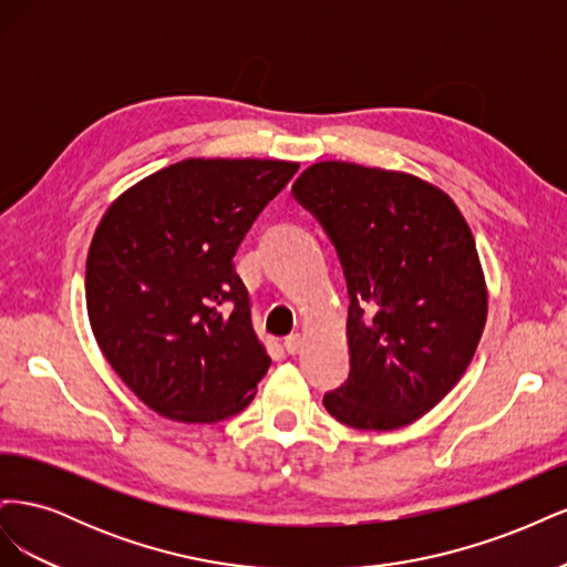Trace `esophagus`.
I'll return each instance as SVG.
<instances>
[{
    "label": "esophagus",
    "instance_id": "esophagus-1",
    "mask_svg": "<svg viewBox=\"0 0 567 567\" xmlns=\"http://www.w3.org/2000/svg\"><path fill=\"white\" fill-rule=\"evenodd\" d=\"M284 348L288 354H298L300 348H302V336L300 333H290L286 340H284Z\"/></svg>",
    "mask_w": 567,
    "mask_h": 567
}]
</instances>
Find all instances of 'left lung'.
<instances>
[{"mask_svg":"<svg viewBox=\"0 0 567 567\" xmlns=\"http://www.w3.org/2000/svg\"><path fill=\"white\" fill-rule=\"evenodd\" d=\"M293 196L331 238L350 296V375L326 411L357 431L409 425L458 383L485 329L466 219L433 184L340 161L307 167Z\"/></svg>","mask_w":567,"mask_h":567,"instance_id":"8db88e82","label":"left lung"}]
</instances>
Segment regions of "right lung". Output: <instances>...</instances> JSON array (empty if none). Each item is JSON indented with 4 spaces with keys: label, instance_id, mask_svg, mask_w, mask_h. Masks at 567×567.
<instances>
[{
    "label": "right lung",
    "instance_id": "right-lung-1",
    "mask_svg": "<svg viewBox=\"0 0 567 567\" xmlns=\"http://www.w3.org/2000/svg\"><path fill=\"white\" fill-rule=\"evenodd\" d=\"M298 167L188 158L134 184L96 227L84 279L92 331L158 414L217 423L255 398L271 359L234 255Z\"/></svg>",
    "mask_w": 567,
    "mask_h": 567
}]
</instances>
